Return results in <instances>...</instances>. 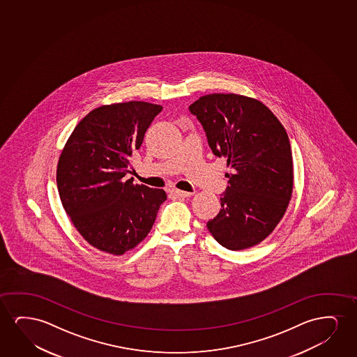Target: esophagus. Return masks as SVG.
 Returning <instances> with one entry per match:
<instances>
[{"label": "esophagus", "mask_w": 357, "mask_h": 357, "mask_svg": "<svg viewBox=\"0 0 357 357\" xmlns=\"http://www.w3.org/2000/svg\"><path fill=\"white\" fill-rule=\"evenodd\" d=\"M176 196H179V197H190L192 194L191 192H188V191L183 190H174L173 191Z\"/></svg>", "instance_id": "34e87169"}]
</instances>
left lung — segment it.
<instances>
[{
    "label": "left lung",
    "mask_w": 357,
    "mask_h": 357,
    "mask_svg": "<svg viewBox=\"0 0 357 357\" xmlns=\"http://www.w3.org/2000/svg\"><path fill=\"white\" fill-rule=\"evenodd\" d=\"M215 156L231 173L220 211L207 229L227 249L244 250L266 239L288 208L293 157L288 134L268 107L235 93H212L189 106Z\"/></svg>",
    "instance_id": "left-lung-1"
}]
</instances>
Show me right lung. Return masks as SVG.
<instances>
[{
    "label": "right lung",
    "mask_w": 357,
    "mask_h": 357,
    "mask_svg": "<svg viewBox=\"0 0 357 357\" xmlns=\"http://www.w3.org/2000/svg\"><path fill=\"white\" fill-rule=\"evenodd\" d=\"M162 106L142 101L95 108L79 122L57 166V188L67 215L93 248L123 255L146 238L167 195L134 185L132 152Z\"/></svg>",
    "instance_id": "obj_1"
}]
</instances>
